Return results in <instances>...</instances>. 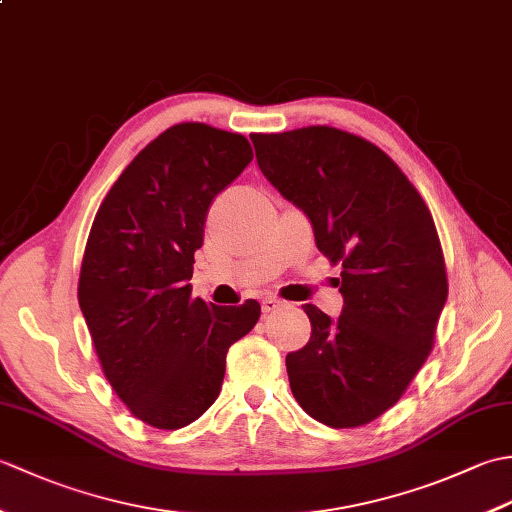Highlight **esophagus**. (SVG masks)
Returning <instances> with one entry per match:
<instances>
[{"label": "esophagus", "mask_w": 512, "mask_h": 512, "mask_svg": "<svg viewBox=\"0 0 512 512\" xmlns=\"http://www.w3.org/2000/svg\"><path fill=\"white\" fill-rule=\"evenodd\" d=\"M281 308V301L277 299V297H266L264 301H262V312L264 314H270V312H275V310H279Z\"/></svg>", "instance_id": "34e87169"}]
</instances>
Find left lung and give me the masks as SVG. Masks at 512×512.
Wrapping results in <instances>:
<instances>
[{
	"label": "left lung",
	"instance_id": "1",
	"mask_svg": "<svg viewBox=\"0 0 512 512\" xmlns=\"http://www.w3.org/2000/svg\"><path fill=\"white\" fill-rule=\"evenodd\" d=\"M250 140L268 182L343 268L339 319L303 306L312 334L286 356L292 396L332 429L363 427L396 405L436 339L449 295L436 224L396 162L361 136L312 125Z\"/></svg>",
	"mask_w": 512,
	"mask_h": 512
}]
</instances>
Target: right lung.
<instances>
[{"label":"right lung","mask_w":512,"mask_h":512,"mask_svg":"<svg viewBox=\"0 0 512 512\" xmlns=\"http://www.w3.org/2000/svg\"><path fill=\"white\" fill-rule=\"evenodd\" d=\"M253 149L204 123L169 127L129 162L85 244L79 306L105 378L138 420L182 429L220 396L226 352L262 308L191 297L204 222Z\"/></svg>","instance_id":"add662e5"}]
</instances>
